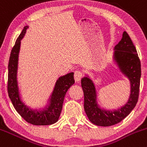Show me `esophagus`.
Segmentation results:
<instances>
[{
  "mask_svg": "<svg viewBox=\"0 0 147 147\" xmlns=\"http://www.w3.org/2000/svg\"><path fill=\"white\" fill-rule=\"evenodd\" d=\"M74 78H75V82H79L81 80V78H82V73L81 71L80 70H76L75 72V74H74Z\"/></svg>",
  "mask_w": 147,
  "mask_h": 147,
  "instance_id": "34e87169",
  "label": "esophagus"
}]
</instances>
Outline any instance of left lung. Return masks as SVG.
<instances>
[{"instance_id":"obj_1","label":"left lung","mask_w":147,"mask_h":147,"mask_svg":"<svg viewBox=\"0 0 147 147\" xmlns=\"http://www.w3.org/2000/svg\"><path fill=\"white\" fill-rule=\"evenodd\" d=\"M113 61L130 83L129 98L120 108L116 110L101 109L97 102V94L93 81L87 75L81 80L84 96V111L89 120L98 126H111L120 123L130 113L138 101L141 63L135 46L126 32H123L121 41L114 48Z\"/></svg>"}]
</instances>
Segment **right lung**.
Here are the masks:
<instances>
[{
	"label": "right lung",
	"instance_id": "add662e5",
	"mask_svg": "<svg viewBox=\"0 0 147 147\" xmlns=\"http://www.w3.org/2000/svg\"><path fill=\"white\" fill-rule=\"evenodd\" d=\"M29 26H25L17 38L12 48L8 63V82L7 92L12 105L17 112L27 123L34 125H49L58 120L63 108L65 96L67 90L75 83L74 72L60 77L55 82V86L48 104L42 109H32L21 99L18 83V58L20 49L21 40L25 35Z\"/></svg>",
	"mask_w": 147,
	"mask_h": 147
}]
</instances>
